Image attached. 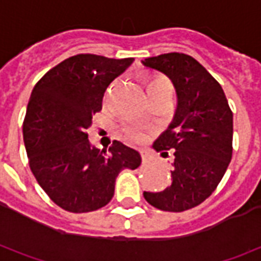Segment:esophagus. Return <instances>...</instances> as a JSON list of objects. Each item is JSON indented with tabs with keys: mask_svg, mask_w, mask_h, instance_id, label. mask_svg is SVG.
I'll return each instance as SVG.
<instances>
[{
	"mask_svg": "<svg viewBox=\"0 0 261 261\" xmlns=\"http://www.w3.org/2000/svg\"><path fill=\"white\" fill-rule=\"evenodd\" d=\"M140 155H141L142 162H148V161H151V155H149L147 151H140Z\"/></svg>",
	"mask_w": 261,
	"mask_h": 261,
	"instance_id": "esophagus-1",
	"label": "esophagus"
}]
</instances>
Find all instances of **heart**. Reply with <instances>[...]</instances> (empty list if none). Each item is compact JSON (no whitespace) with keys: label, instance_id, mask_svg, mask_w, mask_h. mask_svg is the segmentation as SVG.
Wrapping results in <instances>:
<instances>
[{"label":"heart","instance_id":"1","mask_svg":"<svg viewBox=\"0 0 261 261\" xmlns=\"http://www.w3.org/2000/svg\"><path fill=\"white\" fill-rule=\"evenodd\" d=\"M147 89L148 93H152V92H172V85H170L169 81L164 78V76H155V78H151L147 82ZM124 136L130 141L140 142L145 138V133L140 127L128 125V127L124 128Z\"/></svg>","mask_w":261,"mask_h":261}]
</instances>
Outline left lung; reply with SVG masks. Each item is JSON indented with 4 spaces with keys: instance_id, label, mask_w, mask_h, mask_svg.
<instances>
[{
    "instance_id": "8db88e82",
    "label": "left lung",
    "mask_w": 261,
    "mask_h": 261,
    "mask_svg": "<svg viewBox=\"0 0 261 261\" xmlns=\"http://www.w3.org/2000/svg\"><path fill=\"white\" fill-rule=\"evenodd\" d=\"M173 82L177 108L153 148L173 149L172 185L164 192H144L162 211L181 213L213 194L232 159L233 114L222 88L197 60L183 53L161 54L142 61Z\"/></svg>"
}]
</instances>
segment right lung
<instances>
[{
	"instance_id": "right-lung-1",
	"label": "right lung",
	"mask_w": 261,
	"mask_h": 261,
	"mask_svg": "<svg viewBox=\"0 0 261 261\" xmlns=\"http://www.w3.org/2000/svg\"><path fill=\"white\" fill-rule=\"evenodd\" d=\"M134 59L76 54L47 71L26 109L23 141L32 173L47 196L69 213L105 207L123 169H137L141 156L123 142L109 151L92 147L86 130L102 110L110 82Z\"/></svg>"
}]
</instances>
